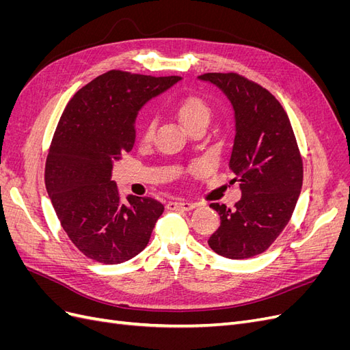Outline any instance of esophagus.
<instances>
[{
  "instance_id": "1",
  "label": "esophagus",
  "mask_w": 350,
  "mask_h": 350,
  "mask_svg": "<svg viewBox=\"0 0 350 350\" xmlns=\"http://www.w3.org/2000/svg\"><path fill=\"white\" fill-rule=\"evenodd\" d=\"M194 207H197V204L191 201H169L166 204L169 210H193Z\"/></svg>"
}]
</instances>
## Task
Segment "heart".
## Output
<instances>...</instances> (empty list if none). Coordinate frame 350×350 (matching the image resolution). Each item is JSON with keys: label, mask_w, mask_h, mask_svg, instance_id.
Returning <instances> with one entry per match:
<instances>
[{"label": "heart", "mask_w": 350, "mask_h": 350, "mask_svg": "<svg viewBox=\"0 0 350 350\" xmlns=\"http://www.w3.org/2000/svg\"><path fill=\"white\" fill-rule=\"evenodd\" d=\"M175 111L179 116V120L183 121V124L188 130L193 129V126L198 124H207L211 115V107L208 105V102L204 98H201L194 93H189L183 98H179L175 102ZM154 131H156V118L153 115H149L142 126V133H140L142 142L150 143L153 140Z\"/></svg>", "instance_id": "b5f03b06"}]
</instances>
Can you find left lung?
Returning a JSON list of instances; mask_svg holds the SVG:
<instances>
[{
    "label": "left lung",
    "mask_w": 350,
    "mask_h": 350,
    "mask_svg": "<svg viewBox=\"0 0 350 350\" xmlns=\"http://www.w3.org/2000/svg\"><path fill=\"white\" fill-rule=\"evenodd\" d=\"M216 84L234 105L237 134L229 166L242 197L234 207L211 203L220 226L208 238L219 256L250 258L282 234L298 201L304 165L288 113L273 94L238 72L198 76Z\"/></svg>",
    "instance_id": "left-lung-1"
}]
</instances>
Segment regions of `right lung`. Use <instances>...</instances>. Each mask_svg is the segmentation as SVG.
<instances>
[{"label": "right lung", "mask_w": 350, "mask_h": 350, "mask_svg": "<svg viewBox=\"0 0 350 350\" xmlns=\"http://www.w3.org/2000/svg\"><path fill=\"white\" fill-rule=\"evenodd\" d=\"M181 77L109 70L81 88L62 112L48 150L45 185L70 241L90 260L118 264L143 251L162 203L121 201L112 163L131 152L134 118L144 102Z\"/></svg>", "instance_id": "1"}]
</instances>
